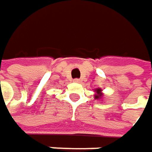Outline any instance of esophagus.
<instances>
[{
  "label": "esophagus",
  "mask_w": 152,
  "mask_h": 152,
  "mask_svg": "<svg viewBox=\"0 0 152 152\" xmlns=\"http://www.w3.org/2000/svg\"><path fill=\"white\" fill-rule=\"evenodd\" d=\"M73 82H75V83H80V80H79V79H74Z\"/></svg>",
  "instance_id": "esophagus-1"
}]
</instances>
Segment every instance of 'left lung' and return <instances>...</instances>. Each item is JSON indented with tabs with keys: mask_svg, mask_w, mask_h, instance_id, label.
<instances>
[{
	"mask_svg": "<svg viewBox=\"0 0 152 152\" xmlns=\"http://www.w3.org/2000/svg\"><path fill=\"white\" fill-rule=\"evenodd\" d=\"M96 92L95 94V98L96 99H101L102 97V90L100 89V88H96L95 89V91H94Z\"/></svg>",
	"mask_w": 152,
	"mask_h": 152,
	"instance_id": "8db88e82",
	"label": "left lung"
}]
</instances>
